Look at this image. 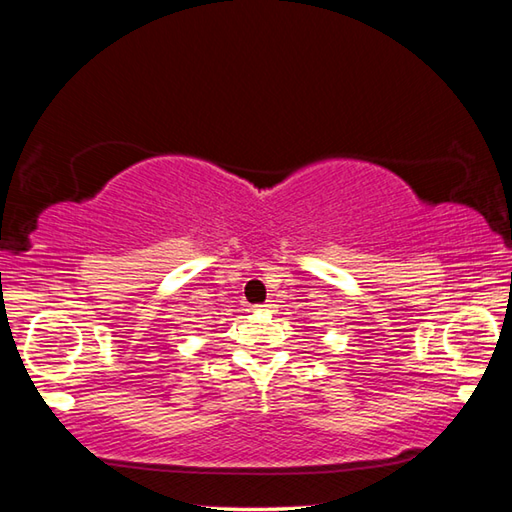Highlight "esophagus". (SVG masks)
I'll return each mask as SVG.
<instances>
[{
    "instance_id": "1",
    "label": "esophagus",
    "mask_w": 512,
    "mask_h": 512,
    "mask_svg": "<svg viewBox=\"0 0 512 512\" xmlns=\"http://www.w3.org/2000/svg\"><path fill=\"white\" fill-rule=\"evenodd\" d=\"M259 311H273V302H264V305L257 307Z\"/></svg>"
}]
</instances>
